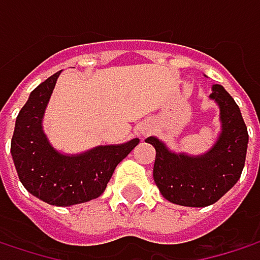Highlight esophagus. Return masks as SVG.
<instances>
[{"mask_svg":"<svg viewBox=\"0 0 260 260\" xmlns=\"http://www.w3.org/2000/svg\"><path fill=\"white\" fill-rule=\"evenodd\" d=\"M149 129H150L149 126H143V128L140 129V134H141V135H146V134H149V132H150Z\"/></svg>","mask_w":260,"mask_h":260,"instance_id":"1","label":"esophagus"}]
</instances>
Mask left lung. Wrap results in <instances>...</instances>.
I'll return each instance as SVG.
<instances>
[{"label":"left lung","mask_w":260,"mask_h":260,"mask_svg":"<svg viewBox=\"0 0 260 260\" xmlns=\"http://www.w3.org/2000/svg\"><path fill=\"white\" fill-rule=\"evenodd\" d=\"M209 98L220 108L221 132L206 153H175L156 137L146 138L156 150L155 183L175 205L203 208L218 202L241 178L245 164L248 132L239 107L220 84L212 85Z\"/></svg>","instance_id":"8db88e82"}]
</instances>
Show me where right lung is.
<instances>
[{
    "label": "right lung",
    "instance_id": "add662e5",
    "mask_svg": "<svg viewBox=\"0 0 260 260\" xmlns=\"http://www.w3.org/2000/svg\"><path fill=\"white\" fill-rule=\"evenodd\" d=\"M60 74H54L31 91L16 117L10 153L28 192L54 206H71L98 199L117 164L140 140L98 146L79 155L55 150L43 132L42 120Z\"/></svg>",
    "mask_w": 260,
    "mask_h": 260
}]
</instances>
